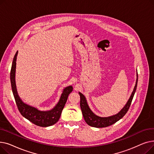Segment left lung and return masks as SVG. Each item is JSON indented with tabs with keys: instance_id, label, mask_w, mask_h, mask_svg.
Segmentation results:
<instances>
[{
	"instance_id": "obj_1",
	"label": "left lung",
	"mask_w": 154,
	"mask_h": 154,
	"mask_svg": "<svg viewBox=\"0 0 154 154\" xmlns=\"http://www.w3.org/2000/svg\"><path fill=\"white\" fill-rule=\"evenodd\" d=\"M137 81H138V74H137V78L136 84L134 87V89L132 93L130 99H129V100H128L125 107L121 110L120 112L118 113L117 114L113 116L108 117H100L95 115L91 110L89 107H88L84 95L82 94L79 92V94L80 96V108H81L83 117L84 118V120L86 122V123L88 125L94 127L102 128V127H106L114 124L116 122H117L118 120L122 119L126 114V113L127 112V111L129 109V107L131 106L133 97L136 91V88H137Z\"/></svg>"
}]
</instances>
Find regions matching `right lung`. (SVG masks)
Instances as JSON below:
<instances>
[{"instance_id":"right-lung-1","label":"right lung","mask_w":154,"mask_h":154,"mask_svg":"<svg viewBox=\"0 0 154 154\" xmlns=\"http://www.w3.org/2000/svg\"><path fill=\"white\" fill-rule=\"evenodd\" d=\"M17 55V51L15 53L13 59L11 70V82L15 103L17 104L20 113L23 117L29 120L30 122L40 127H45L55 124L56 122H58V120L60 119L62 110L67 102L68 96L73 90L72 87L69 86L65 88L63 93L62 94L59 102L57 104V106L50 111H40L34 107H32L24 103L20 100L17 94L15 82V72Z\"/></svg>"}]
</instances>
